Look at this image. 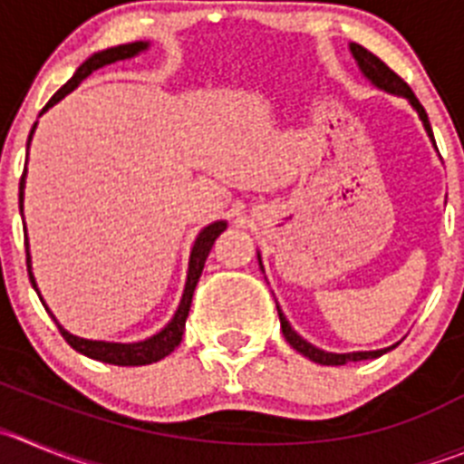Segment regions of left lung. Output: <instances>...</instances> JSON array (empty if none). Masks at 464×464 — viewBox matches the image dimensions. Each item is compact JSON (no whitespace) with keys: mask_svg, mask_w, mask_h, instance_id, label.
Instances as JSON below:
<instances>
[{"mask_svg":"<svg viewBox=\"0 0 464 464\" xmlns=\"http://www.w3.org/2000/svg\"><path fill=\"white\" fill-rule=\"evenodd\" d=\"M350 50H353L354 59H357L359 68H362V72L366 77H369L371 82H373L375 86H380V89L389 91V93H396V95H402V98H408L410 102H412V107L417 110L419 119L423 121V125H426L428 134H430L432 140V130H430V123H428V114L426 110L421 107V102L417 101V95L412 93V89L408 86V82L402 80L401 75H396V72L392 71V68L387 66V63L382 62V59H378V56L373 54V52H369L366 47L357 45V43H353L350 45ZM435 141V140H432ZM279 311V309H276ZM279 320H281V332H284L285 341L293 345V348L297 350L300 354H304V357H309L311 362L315 363H323V366H343V363L348 362H362V359H373V357H380V354H384L387 350H375V353H350V354H334V353H324V350H318L314 348L311 343H306L302 336L295 334V330H293L291 324H288V320L284 318V314L279 311Z\"/></svg>","mask_w":464,"mask_h":464,"instance_id":"1","label":"left lung"}]
</instances>
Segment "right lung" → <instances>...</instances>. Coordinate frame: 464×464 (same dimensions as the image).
<instances>
[{
	"mask_svg": "<svg viewBox=\"0 0 464 464\" xmlns=\"http://www.w3.org/2000/svg\"><path fill=\"white\" fill-rule=\"evenodd\" d=\"M146 47H149V43H128V45L110 47V50H102V52H98V54L89 56V59H86V62L77 68L75 75H72L71 80L62 86V89L52 95L50 102L43 107V111H47L52 105H56V102L62 101L63 95L71 93V91L75 89V86L80 84L84 77H89L93 71L107 66V63L121 62V59H130V56L140 54V52L146 50ZM34 128H36V125H34ZM34 128H32V134H34ZM32 134H29V141H32ZM29 141H27V146H29ZM23 188H24V173H23V179H20V203H23ZM224 228H227V222H215L198 233L197 242H194V246H192V256H189V272H188V284H185L183 300H180V306H179V311H176V315L171 318V323H169L167 327L160 332V334L150 336V339H146V341H140V343H107V341L80 339V336L68 334L62 324H56V327H59V332H62L63 339H66V343L71 345L72 350H77V353L86 354V357L98 359V362H105V363H114V366H146V363L160 362V359L167 357L169 353H173V350L179 348L180 341H183L185 320H188L189 306H192L194 288H197V281H198V276H201L203 266H206L208 254H210L212 245H215V240H218L219 233H222ZM27 270H29V254H27ZM29 279H32V285L36 288V281H34L32 270H29ZM36 293H38V288H36ZM52 318H54V315H52Z\"/></svg>",
	"mask_w": 464,
	"mask_h": 464,
	"instance_id": "right-lung-1",
	"label": "right lung"
}]
</instances>
